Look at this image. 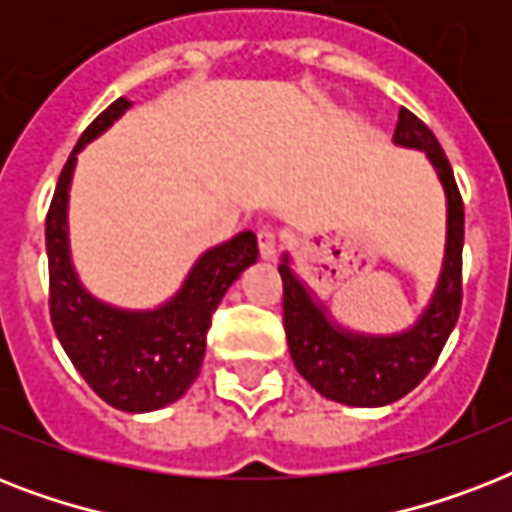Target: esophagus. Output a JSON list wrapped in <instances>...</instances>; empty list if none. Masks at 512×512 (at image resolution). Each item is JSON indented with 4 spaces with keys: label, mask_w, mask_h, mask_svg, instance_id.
Returning a JSON list of instances; mask_svg holds the SVG:
<instances>
[{
    "label": "esophagus",
    "mask_w": 512,
    "mask_h": 512,
    "mask_svg": "<svg viewBox=\"0 0 512 512\" xmlns=\"http://www.w3.org/2000/svg\"><path fill=\"white\" fill-rule=\"evenodd\" d=\"M279 241V231H273V228H260V233H257V247H260L263 260H273V257H276V252H279Z\"/></svg>",
    "instance_id": "esophagus-1"
}]
</instances>
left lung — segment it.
Masks as SVG:
<instances>
[{
  "instance_id": "1",
  "label": "left lung",
  "mask_w": 512,
  "mask_h": 512,
  "mask_svg": "<svg viewBox=\"0 0 512 512\" xmlns=\"http://www.w3.org/2000/svg\"><path fill=\"white\" fill-rule=\"evenodd\" d=\"M393 143L425 151L446 196L444 265L420 319L396 335H361L345 329L297 276L292 257L287 252L281 255L284 329L292 361L321 396L337 404L385 406L404 398L433 369L460 316L465 209L454 183L452 164L444 148L438 146L436 135L406 108L398 111Z\"/></svg>"
}]
</instances>
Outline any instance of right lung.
<instances>
[{"mask_svg": "<svg viewBox=\"0 0 512 512\" xmlns=\"http://www.w3.org/2000/svg\"><path fill=\"white\" fill-rule=\"evenodd\" d=\"M132 103L114 100L68 156L47 212L50 319L60 345L87 385L122 412H154L172 404L199 377L212 313L241 271L257 260V236L236 233L207 249L185 276L183 287L151 311H127L90 295L76 276L68 247V188L76 154L122 119Z\"/></svg>", "mask_w": 512, "mask_h": 512, "instance_id": "1", "label": "right lung"}]
</instances>
